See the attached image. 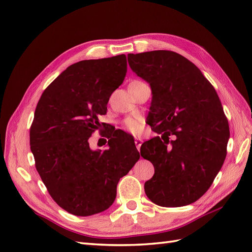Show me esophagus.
I'll use <instances>...</instances> for the list:
<instances>
[{"label":"esophagus","instance_id":"obj_1","mask_svg":"<svg viewBox=\"0 0 252 252\" xmlns=\"http://www.w3.org/2000/svg\"><path fill=\"white\" fill-rule=\"evenodd\" d=\"M134 143H135V146H136V148H138V150L140 151L141 146H142V144H143V140H142L141 138H135Z\"/></svg>","mask_w":252,"mask_h":252}]
</instances>
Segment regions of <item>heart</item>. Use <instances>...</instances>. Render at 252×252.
Returning <instances> with one entry per match:
<instances>
[{"mask_svg":"<svg viewBox=\"0 0 252 252\" xmlns=\"http://www.w3.org/2000/svg\"><path fill=\"white\" fill-rule=\"evenodd\" d=\"M126 127L128 130H130L133 133H138L141 131L142 129V124L141 122L135 121V120H128L126 122Z\"/></svg>","mask_w":252,"mask_h":252,"instance_id":"1","label":"heart"}]
</instances>
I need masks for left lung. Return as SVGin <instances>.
<instances>
[{
	"instance_id": "8db88e82",
	"label": "left lung",
	"mask_w": 252,
	"mask_h": 252,
	"mask_svg": "<svg viewBox=\"0 0 252 252\" xmlns=\"http://www.w3.org/2000/svg\"><path fill=\"white\" fill-rule=\"evenodd\" d=\"M128 63L149 84L148 124L161 134L141 147V156L155 167L145 193L163 207L191 204L209 189L226 158L229 125L217 91L177 52L129 53Z\"/></svg>"
}]
</instances>
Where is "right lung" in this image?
<instances>
[{
    "label": "right lung",
    "mask_w": 252,
    "mask_h": 252,
    "mask_svg": "<svg viewBox=\"0 0 252 252\" xmlns=\"http://www.w3.org/2000/svg\"><path fill=\"white\" fill-rule=\"evenodd\" d=\"M126 72L125 55L80 61L45 89L36 105L30 128L36 170L52 199L71 215L88 217L108 209L120 179L140 158L134 143L119 135L105 150H93L88 142Z\"/></svg>",
    "instance_id": "obj_1"
}]
</instances>
